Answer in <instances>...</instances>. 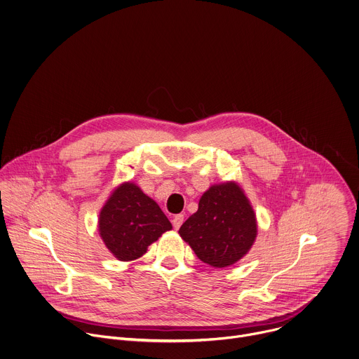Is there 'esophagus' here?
Segmentation results:
<instances>
[{
  "label": "esophagus",
  "mask_w": 359,
  "mask_h": 359,
  "mask_svg": "<svg viewBox=\"0 0 359 359\" xmlns=\"http://www.w3.org/2000/svg\"><path fill=\"white\" fill-rule=\"evenodd\" d=\"M182 223H184V215H175L174 219H172V226H174V229L178 230Z\"/></svg>",
  "instance_id": "34e87169"
}]
</instances>
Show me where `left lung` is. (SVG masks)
Segmentation results:
<instances>
[{
    "mask_svg": "<svg viewBox=\"0 0 359 359\" xmlns=\"http://www.w3.org/2000/svg\"><path fill=\"white\" fill-rule=\"evenodd\" d=\"M196 257L215 268L236 264L257 237V219L236 182L212 185L199 199L198 210L180 229Z\"/></svg>",
    "mask_w": 359,
    "mask_h": 359,
    "instance_id": "left-lung-1",
    "label": "left lung"
}]
</instances>
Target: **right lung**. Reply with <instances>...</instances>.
<instances>
[{"label": "right lung", "instance_id": "add662e5", "mask_svg": "<svg viewBox=\"0 0 359 359\" xmlns=\"http://www.w3.org/2000/svg\"><path fill=\"white\" fill-rule=\"evenodd\" d=\"M171 229L160 206L133 182H123L112 192L98 220L102 241L121 261L137 259Z\"/></svg>", "mask_w": 359, "mask_h": 359}]
</instances>
